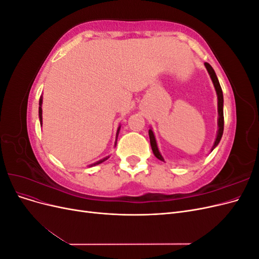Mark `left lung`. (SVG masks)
<instances>
[{"instance_id": "left-lung-1", "label": "left lung", "mask_w": 259, "mask_h": 259, "mask_svg": "<svg viewBox=\"0 0 259 259\" xmlns=\"http://www.w3.org/2000/svg\"><path fill=\"white\" fill-rule=\"evenodd\" d=\"M204 65L206 67V70L210 76L211 81H213L214 88H215L216 94H217V99H218V132H217V137H216V140L214 143V146L211 147V151H213L215 147L219 144V142H221L223 133H224V96H223V91L221 88V84H219V81L217 79V75L214 71V69L211 68V66L209 64H207V62H205ZM149 138H150L151 149L153 151V154L155 155V158H158L161 161H164L163 156L161 155L159 149H158V145H156V140H155L152 130H149Z\"/></svg>"}]
</instances>
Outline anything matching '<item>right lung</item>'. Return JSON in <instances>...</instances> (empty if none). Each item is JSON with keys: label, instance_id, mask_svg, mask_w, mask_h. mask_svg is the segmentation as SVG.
I'll use <instances>...</instances> for the list:
<instances>
[{"label": "right lung", "instance_id": "add662e5", "mask_svg": "<svg viewBox=\"0 0 259 259\" xmlns=\"http://www.w3.org/2000/svg\"><path fill=\"white\" fill-rule=\"evenodd\" d=\"M42 101H43V99H42V97L40 98V101H38V117H40V123H41V126H42ZM119 131H120V126H119V128H117V133H116V138H117V134H119ZM108 158L109 156H107V158H104V159H101V160H99V161H97L96 163H94V164H92L91 166H93V165H97V164H100V163H103L104 161H106V160H108Z\"/></svg>", "mask_w": 259, "mask_h": 259}]
</instances>
